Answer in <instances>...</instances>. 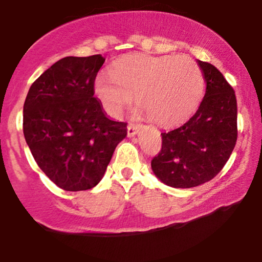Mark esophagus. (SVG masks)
<instances>
[{
  "instance_id": "34e87169",
  "label": "esophagus",
  "mask_w": 262,
  "mask_h": 262,
  "mask_svg": "<svg viewBox=\"0 0 262 262\" xmlns=\"http://www.w3.org/2000/svg\"><path fill=\"white\" fill-rule=\"evenodd\" d=\"M141 128L140 124H128V128H127V132H128V137H133L138 133V130Z\"/></svg>"
}]
</instances>
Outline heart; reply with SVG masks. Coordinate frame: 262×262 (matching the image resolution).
Segmentation results:
<instances>
[{
	"label": "heart",
	"instance_id": "1",
	"mask_svg": "<svg viewBox=\"0 0 262 262\" xmlns=\"http://www.w3.org/2000/svg\"><path fill=\"white\" fill-rule=\"evenodd\" d=\"M97 97L112 116L135 101L158 124L171 127L193 114L203 96L200 66L186 56L130 55L117 60L111 75H98Z\"/></svg>",
	"mask_w": 262,
	"mask_h": 262
}]
</instances>
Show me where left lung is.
I'll return each mask as SVG.
<instances>
[{
	"mask_svg": "<svg viewBox=\"0 0 262 262\" xmlns=\"http://www.w3.org/2000/svg\"><path fill=\"white\" fill-rule=\"evenodd\" d=\"M206 93L185 124L161 133V150L151 169L165 185L191 188L208 182L227 164L237 138V108L233 87L209 62L197 60Z\"/></svg>",
	"mask_w": 262,
	"mask_h": 262,
	"instance_id": "left-lung-1",
	"label": "left lung"
}]
</instances>
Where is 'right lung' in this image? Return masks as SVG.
I'll use <instances>...</instances> for the list:
<instances>
[{"mask_svg": "<svg viewBox=\"0 0 262 262\" xmlns=\"http://www.w3.org/2000/svg\"><path fill=\"white\" fill-rule=\"evenodd\" d=\"M104 58L66 56L32 83L23 134L40 170L65 191H86L103 177L127 123L104 114L95 80Z\"/></svg>", "mask_w": 262, "mask_h": 262, "instance_id": "add662e5", "label": "right lung"}]
</instances>
